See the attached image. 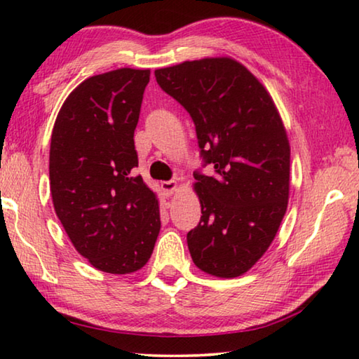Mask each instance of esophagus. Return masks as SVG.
I'll return each instance as SVG.
<instances>
[{
  "label": "esophagus",
  "instance_id": "1",
  "mask_svg": "<svg viewBox=\"0 0 359 359\" xmlns=\"http://www.w3.org/2000/svg\"><path fill=\"white\" fill-rule=\"evenodd\" d=\"M161 190L163 193L166 194V196H171V194L177 190V182L175 180H168V182H163L161 184Z\"/></svg>",
  "mask_w": 359,
  "mask_h": 359
}]
</instances>
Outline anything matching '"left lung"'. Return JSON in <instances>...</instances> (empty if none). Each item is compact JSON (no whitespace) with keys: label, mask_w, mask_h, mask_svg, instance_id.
<instances>
[{"label":"left lung","mask_w":359,"mask_h":359,"mask_svg":"<svg viewBox=\"0 0 359 359\" xmlns=\"http://www.w3.org/2000/svg\"><path fill=\"white\" fill-rule=\"evenodd\" d=\"M180 102L214 174L194 172L201 220L187 234L193 263L210 276L247 272L274 241L288 205L290 142L271 95L228 57L155 71Z\"/></svg>","instance_id":"8db88e82"}]
</instances>
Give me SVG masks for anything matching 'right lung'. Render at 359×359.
<instances>
[{"label":"right lung","mask_w":359,"mask_h":359,"mask_svg":"<svg viewBox=\"0 0 359 359\" xmlns=\"http://www.w3.org/2000/svg\"><path fill=\"white\" fill-rule=\"evenodd\" d=\"M149 69L88 77L63 102L50 139V193L76 250L109 274L147 263L160 233L156 194L135 175V130Z\"/></svg>","instance_id":"right-lung-1"}]
</instances>
